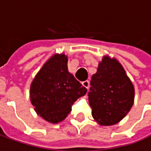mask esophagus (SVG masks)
I'll list each match as a JSON object with an SVG mask.
<instances>
[{
  "instance_id": "obj_1",
  "label": "esophagus",
  "mask_w": 151,
  "mask_h": 151,
  "mask_svg": "<svg viewBox=\"0 0 151 151\" xmlns=\"http://www.w3.org/2000/svg\"><path fill=\"white\" fill-rule=\"evenodd\" d=\"M82 84H83V86H84L85 88H88V86H89V82H88V80H85V81L82 82Z\"/></svg>"
}]
</instances>
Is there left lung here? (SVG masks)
Listing matches in <instances>:
<instances>
[{"label": "left lung", "mask_w": 151, "mask_h": 151, "mask_svg": "<svg viewBox=\"0 0 151 151\" xmlns=\"http://www.w3.org/2000/svg\"><path fill=\"white\" fill-rule=\"evenodd\" d=\"M88 93L92 116L101 125H113L134 104V88L122 65L105 56L92 76Z\"/></svg>", "instance_id": "obj_1"}]
</instances>
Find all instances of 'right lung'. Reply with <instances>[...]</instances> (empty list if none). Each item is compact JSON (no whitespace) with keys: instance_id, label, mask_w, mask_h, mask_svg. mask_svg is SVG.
<instances>
[{"instance_id":"add662e5","label":"right lung","mask_w":151,"mask_h":151,"mask_svg":"<svg viewBox=\"0 0 151 151\" xmlns=\"http://www.w3.org/2000/svg\"><path fill=\"white\" fill-rule=\"evenodd\" d=\"M83 87L68 70L65 55L51 57L37 73L30 87L32 105L40 116L57 123L72 111L78 97L86 94Z\"/></svg>"}]
</instances>
